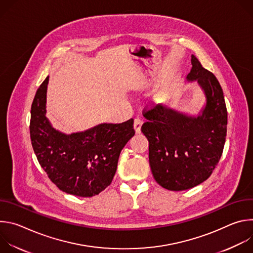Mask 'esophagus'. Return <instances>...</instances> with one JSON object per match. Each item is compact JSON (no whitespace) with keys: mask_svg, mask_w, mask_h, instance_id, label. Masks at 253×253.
<instances>
[{"mask_svg":"<svg viewBox=\"0 0 253 253\" xmlns=\"http://www.w3.org/2000/svg\"><path fill=\"white\" fill-rule=\"evenodd\" d=\"M141 126H142V120L140 118H136L134 120V129H135L136 133L141 132Z\"/></svg>","mask_w":253,"mask_h":253,"instance_id":"1","label":"esophagus"}]
</instances>
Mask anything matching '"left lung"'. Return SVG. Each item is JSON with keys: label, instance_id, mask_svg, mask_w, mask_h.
Listing matches in <instances>:
<instances>
[{"label": "left lung", "instance_id": "obj_1", "mask_svg": "<svg viewBox=\"0 0 253 253\" xmlns=\"http://www.w3.org/2000/svg\"><path fill=\"white\" fill-rule=\"evenodd\" d=\"M187 75L206 96L198 117H188L156 105L144 108L147 119L141 131L149 142V163L156 182L163 188L182 191L209 178L218 164L226 139L227 109L222 88L195 56Z\"/></svg>", "mask_w": 253, "mask_h": 253}]
</instances>
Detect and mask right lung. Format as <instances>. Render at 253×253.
<instances>
[{
	"mask_svg": "<svg viewBox=\"0 0 253 253\" xmlns=\"http://www.w3.org/2000/svg\"><path fill=\"white\" fill-rule=\"evenodd\" d=\"M48 81L49 77L40 85L31 107L34 152L60 190L80 197L98 195L112 182L120 152L135 134L134 120L104 123L71 135L59 132L45 115Z\"/></svg>",
	"mask_w": 253,
	"mask_h": 253,
	"instance_id": "add662e5",
	"label": "right lung"
}]
</instances>
